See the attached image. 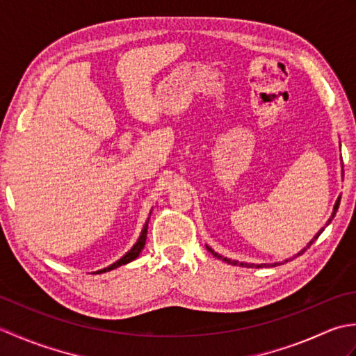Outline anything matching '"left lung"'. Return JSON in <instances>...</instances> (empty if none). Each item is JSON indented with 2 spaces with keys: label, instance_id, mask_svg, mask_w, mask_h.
Here are the masks:
<instances>
[{
  "label": "left lung",
  "instance_id": "8db88e82",
  "mask_svg": "<svg viewBox=\"0 0 356 356\" xmlns=\"http://www.w3.org/2000/svg\"><path fill=\"white\" fill-rule=\"evenodd\" d=\"M339 200H341V197H338L337 199V202H335V205H334V211H332V216L329 217V220L326 222V226L332 222V218H334L335 217V214H337V211H338V207H339ZM326 226H323V228L318 231V232H316L315 234V237L311 240V241H309V243L303 248V249H301V251L298 252V254H295L293 257H292V259H295V257H298V255H301V254H303L305 251H306V249L309 248V246H311L312 243H314V241L316 240V238H318L320 237V234L324 231V228H326ZM207 249H208V251L211 252V254H213L214 257H216V259H218V260H222V261H225V263H229V264H234V266H243V268H272V266H278V264H282V263H284V261H289V259H287V260H284V261H282V263H260V264H257V263H243V261H237V260H231V259H228V257H223V255H220V254H217L216 251H214V249L213 248H209L208 245H207ZM291 259V260H292Z\"/></svg>",
  "mask_w": 356,
  "mask_h": 356
}]
</instances>
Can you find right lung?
Returning a JSON list of instances; mask_svg holds the SVG:
<instances>
[{"instance_id": "1", "label": "right lung", "mask_w": 356, "mask_h": 356, "mask_svg": "<svg viewBox=\"0 0 356 356\" xmlns=\"http://www.w3.org/2000/svg\"><path fill=\"white\" fill-rule=\"evenodd\" d=\"M149 216H151V213H149ZM148 222H149V217L147 218V222H145V225H143V228H142V232H140V236H139V238H138V241H136V243L133 245V248L130 249V251H128L125 255H122L120 257V259L118 260V261H115L113 264H110V266H107V268H104V269H101V270H96L97 274H101V272H108V270H111V269H116V268H119V266H122V264H127V263H130V261H133L134 259H138L139 257V254L142 252V249H143V246H145V241H147V232H148Z\"/></svg>"}]
</instances>
